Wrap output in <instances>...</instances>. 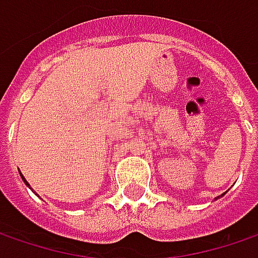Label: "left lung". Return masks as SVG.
I'll use <instances>...</instances> for the list:
<instances>
[{
  "mask_svg": "<svg viewBox=\"0 0 258 258\" xmlns=\"http://www.w3.org/2000/svg\"><path fill=\"white\" fill-rule=\"evenodd\" d=\"M222 196H223V194H222ZM222 196H220V197H222ZM218 199H219V197H216V199H215V200H218Z\"/></svg>",
  "mask_w": 258,
  "mask_h": 258,
  "instance_id": "1",
  "label": "left lung"
}]
</instances>
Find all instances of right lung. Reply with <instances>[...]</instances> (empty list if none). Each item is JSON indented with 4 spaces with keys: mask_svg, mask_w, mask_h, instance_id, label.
Segmentation results:
<instances>
[{
    "mask_svg": "<svg viewBox=\"0 0 258 258\" xmlns=\"http://www.w3.org/2000/svg\"><path fill=\"white\" fill-rule=\"evenodd\" d=\"M20 176H22V179H23V181H24V184H26V185H27V187L30 188V185H29V182L26 181V178H24V176H23V175H22V174H20ZM30 189H32V188H30Z\"/></svg>",
    "mask_w": 258,
    "mask_h": 258,
    "instance_id": "obj_1",
    "label": "right lung"
}]
</instances>
